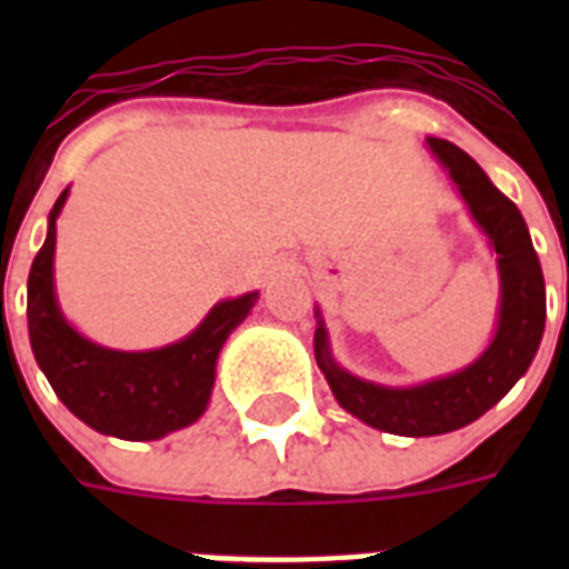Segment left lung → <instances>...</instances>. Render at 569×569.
<instances>
[{
  "mask_svg": "<svg viewBox=\"0 0 569 569\" xmlns=\"http://www.w3.org/2000/svg\"><path fill=\"white\" fill-rule=\"evenodd\" d=\"M431 153L449 168L463 203L487 232L499 262V325L493 342L467 369L449 378L428 380L419 387H380L372 380L346 372L333 360L328 330L319 316L316 328V363L328 378L333 396L348 413L378 431L398 437H437L476 422L505 392L526 375L538 355L547 325V286L540 259L531 244L529 227L520 209L487 180V173L460 147L442 138H428Z\"/></svg>",
  "mask_w": 569,
  "mask_h": 569,
  "instance_id": "8db88e82",
  "label": "left lung"
}]
</instances>
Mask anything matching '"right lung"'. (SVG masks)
<instances>
[{
  "label": "right lung",
  "mask_w": 569,
  "mask_h": 569,
  "mask_svg": "<svg viewBox=\"0 0 569 569\" xmlns=\"http://www.w3.org/2000/svg\"><path fill=\"white\" fill-rule=\"evenodd\" d=\"M67 191L49 212L43 248L29 271V339L49 387L93 431L118 440H159L203 416L214 383V363L223 342L241 321L259 292L214 303L200 328L173 346L156 351H111L84 339L58 310L52 257L56 218Z\"/></svg>",
  "instance_id": "add662e5"
}]
</instances>
